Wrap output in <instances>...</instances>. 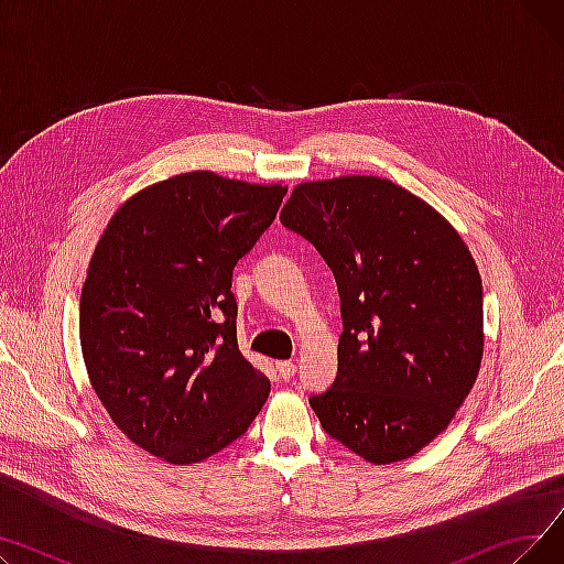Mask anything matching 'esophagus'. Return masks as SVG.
<instances>
[{
    "instance_id": "esophagus-1",
    "label": "esophagus",
    "mask_w": 564,
    "mask_h": 564,
    "mask_svg": "<svg viewBox=\"0 0 564 564\" xmlns=\"http://www.w3.org/2000/svg\"><path fill=\"white\" fill-rule=\"evenodd\" d=\"M276 372L283 381H290L294 377V372H297V366H294L292 361H279L276 364Z\"/></svg>"
}]
</instances>
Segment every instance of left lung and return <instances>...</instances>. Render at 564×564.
Segmentation results:
<instances>
[{
	"instance_id": "left-lung-1",
	"label": "left lung",
	"mask_w": 564,
	"mask_h": 564,
	"mask_svg": "<svg viewBox=\"0 0 564 564\" xmlns=\"http://www.w3.org/2000/svg\"><path fill=\"white\" fill-rule=\"evenodd\" d=\"M281 224L334 272L338 375L311 395L319 425L372 464L448 427L482 361V281L457 230L387 177L294 187Z\"/></svg>"
}]
</instances>
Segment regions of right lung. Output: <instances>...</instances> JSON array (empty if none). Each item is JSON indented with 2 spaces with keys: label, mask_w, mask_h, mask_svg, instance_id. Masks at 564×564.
<instances>
[{
  "label": "right lung",
  "mask_w": 564,
  "mask_h": 564,
  "mask_svg": "<svg viewBox=\"0 0 564 564\" xmlns=\"http://www.w3.org/2000/svg\"><path fill=\"white\" fill-rule=\"evenodd\" d=\"M285 194L192 171L111 217L82 288L79 340L94 391L139 448L200 462L240 438L270 395L237 347L230 285Z\"/></svg>",
  "instance_id": "obj_1"
}]
</instances>
